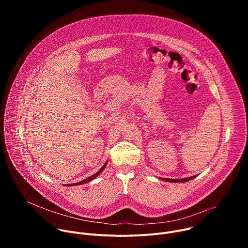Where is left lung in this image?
Wrapping results in <instances>:
<instances>
[{"mask_svg":"<svg viewBox=\"0 0 248 248\" xmlns=\"http://www.w3.org/2000/svg\"><path fill=\"white\" fill-rule=\"evenodd\" d=\"M194 179V175L193 176H189V178H185V179H181V180H171V179H162L165 182H169V183H185L187 181H190Z\"/></svg>","mask_w":248,"mask_h":248,"instance_id":"8db88e82","label":"left lung"}]
</instances>
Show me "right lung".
<instances>
[{"label":"right lung","mask_w":248,"mask_h":248,"mask_svg":"<svg viewBox=\"0 0 248 248\" xmlns=\"http://www.w3.org/2000/svg\"><path fill=\"white\" fill-rule=\"evenodd\" d=\"M106 165H107V162H106L104 165H103V167L99 170V171H97L96 173H94L93 175H91V176H89V178H87V179H85V180H83V181H81V182H79V183H77V184H70V185H67V186H78V185H82V184H85V183H88V182H90V181H92L93 179H95L96 176H98L102 171H103V170L105 169V167H106Z\"/></svg>","instance_id":"add662e5"}]
</instances>
